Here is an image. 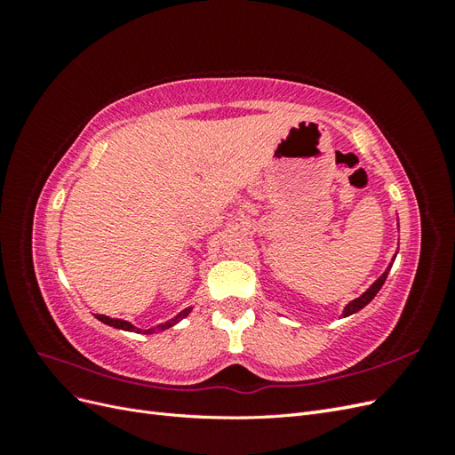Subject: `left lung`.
Listing matches in <instances>:
<instances>
[{
	"label": "left lung",
	"mask_w": 455,
	"mask_h": 455,
	"mask_svg": "<svg viewBox=\"0 0 455 455\" xmlns=\"http://www.w3.org/2000/svg\"><path fill=\"white\" fill-rule=\"evenodd\" d=\"M395 256H396V254H395ZM393 261H395V258H393ZM391 266H393V264H389V267L383 271V275H381V277H379L376 283H371V286L368 288V291H366L364 294H361L359 298H355L353 301H349V304L346 306V309H343V316H349V315H353V313H356V311H361L364 306H368V304H370L371 299H374V296L379 292V288L383 286L385 279H387V275H389Z\"/></svg>",
	"instance_id": "1"
}]
</instances>
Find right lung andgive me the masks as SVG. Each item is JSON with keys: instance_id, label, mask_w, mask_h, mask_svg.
I'll return each instance as SVG.
<instances>
[{"instance_id": "right-lung-1", "label": "right lung", "mask_w": 455, "mask_h": 455, "mask_svg": "<svg viewBox=\"0 0 455 455\" xmlns=\"http://www.w3.org/2000/svg\"><path fill=\"white\" fill-rule=\"evenodd\" d=\"M191 313V307H188V309H184V311H180L178 313L174 319H171V321H167V323H163V324H157V326H154V328H148V330H142V328H136V326H132L129 321H121V319H109V316H106V315H96V319L99 321H102L104 324H108V326H114V328H119V330H129V332H142V334H154V332H161V330H167V328H171V326H174L176 323H180L184 316H188Z\"/></svg>"}]
</instances>
